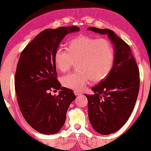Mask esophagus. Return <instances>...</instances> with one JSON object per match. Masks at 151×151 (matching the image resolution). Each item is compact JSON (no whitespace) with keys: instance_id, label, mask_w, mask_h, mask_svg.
<instances>
[{"instance_id":"obj_1","label":"esophagus","mask_w":151,"mask_h":151,"mask_svg":"<svg viewBox=\"0 0 151 151\" xmlns=\"http://www.w3.org/2000/svg\"><path fill=\"white\" fill-rule=\"evenodd\" d=\"M74 94H75V96H79L81 94V93L79 92V91H74Z\"/></svg>"}]
</instances>
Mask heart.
I'll use <instances>...</instances> for the list:
<instances>
[{"label": "heart", "mask_w": 151, "mask_h": 151, "mask_svg": "<svg viewBox=\"0 0 151 151\" xmlns=\"http://www.w3.org/2000/svg\"><path fill=\"white\" fill-rule=\"evenodd\" d=\"M115 52L112 44L106 39L88 36L70 39L66 47H59L55 53V64L61 72H66L77 61L79 71L62 77L64 87L80 91L89 83H98L109 74L114 63Z\"/></svg>", "instance_id": "b5f03b06"}]
</instances>
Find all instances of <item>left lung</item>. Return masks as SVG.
Returning a JSON list of instances; mask_svg holds the SVG:
<instances>
[{"mask_svg":"<svg viewBox=\"0 0 151 151\" xmlns=\"http://www.w3.org/2000/svg\"><path fill=\"white\" fill-rule=\"evenodd\" d=\"M88 30L107 35L115 58L106 78L91 88L88 99V118L94 130L103 135L119 130L129 120L137 99L139 72L130 47L109 29L89 27Z\"/></svg>","mask_w":151,"mask_h":151,"instance_id":"left-lung-1","label":"left lung"}]
</instances>
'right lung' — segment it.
<instances>
[{"label": "right lung", "instance_id": "1", "mask_svg": "<svg viewBox=\"0 0 151 151\" xmlns=\"http://www.w3.org/2000/svg\"><path fill=\"white\" fill-rule=\"evenodd\" d=\"M77 26L46 29L21 52L15 74V91L22 116L33 129L44 134L58 133L64 125L66 112L76 99L71 89L57 80L55 53L68 33ZM60 89L56 97L51 89Z\"/></svg>", "mask_w": 151, "mask_h": 151}]
</instances>
